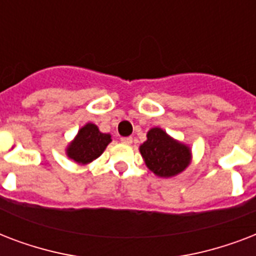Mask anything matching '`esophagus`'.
<instances>
[{"label":"esophagus","mask_w":256,"mask_h":256,"mask_svg":"<svg viewBox=\"0 0 256 256\" xmlns=\"http://www.w3.org/2000/svg\"><path fill=\"white\" fill-rule=\"evenodd\" d=\"M120 142L124 144H132V136H122L120 138Z\"/></svg>","instance_id":"esophagus-1"}]
</instances>
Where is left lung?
I'll list each match as a JSON object with an SVG mask.
<instances>
[{
	"label": "left lung",
	"instance_id": "left-lung-1",
	"mask_svg": "<svg viewBox=\"0 0 256 256\" xmlns=\"http://www.w3.org/2000/svg\"><path fill=\"white\" fill-rule=\"evenodd\" d=\"M140 156L152 172L162 178L178 175L190 164L191 150L160 128L148 132V140L140 146Z\"/></svg>",
	"mask_w": 256,
	"mask_h": 256
}]
</instances>
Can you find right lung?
<instances>
[{
	"label": "right lung",
	"instance_id": "1",
	"mask_svg": "<svg viewBox=\"0 0 256 256\" xmlns=\"http://www.w3.org/2000/svg\"><path fill=\"white\" fill-rule=\"evenodd\" d=\"M112 142V136L100 132L94 124H86L66 148V156L78 164H88L96 160Z\"/></svg>",
	"mask_w": 256,
	"mask_h": 256
}]
</instances>
